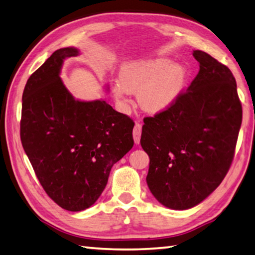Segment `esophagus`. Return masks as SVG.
Returning a JSON list of instances; mask_svg holds the SVG:
<instances>
[{
	"mask_svg": "<svg viewBox=\"0 0 255 255\" xmlns=\"http://www.w3.org/2000/svg\"><path fill=\"white\" fill-rule=\"evenodd\" d=\"M141 132H142V126L140 123H137L133 127V140L137 144L140 143V138H141Z\"/></svg>",
	"mask_w": 255,
	"mask_h": 255,
	"instance_id": "1",
	"label": "esophagus"
}]
</instances>
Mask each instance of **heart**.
Returning <instances> with one entry per match:
<instances>
[{
	"label": "heart",
	"instance_id": "heart-1",
	"mask_svg": "<svg viewBox=\"0 0 255 255\" xmlns=\"http://www.w3.org/2000/svg\"><path fill=\"white\" fill-rule=\"evenodd\" d=\"M119 79L113 84L116 99L124 102L129 93H138L140 107L155 114L167 110L180 97L186 71L181 64H171L169 59L154 58L125 63Z\"/></svg>",
	"mask_w": 255,
	"mask_h": 255
}]
</instances>
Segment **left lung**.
Here are the masks:
<instances>
[{"mask_svg": "<svg viewBox=\"0 0 255 255\" xmlns=\"http://www.w3.org/2000/svg\"><path fill=\"white\" fill-rule=\"evenodd\" d=\"M198 74L167 110L143 119L147 183L165 207L188 209L213 193L228 173L242 122L230 69L194 50Z\"/></svg>", "mask_w": 255, "mask_h": 255, "instance_id": "obj_1", "label": "left lung"}]
</instances>
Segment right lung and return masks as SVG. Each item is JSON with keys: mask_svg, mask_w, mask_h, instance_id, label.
Masks as SVG:
<instances>
[{"mask_svg": "<svg viewBox=\"0 0 255 255\" xmlns=\"http://www.w3.org/2000/svg\"><path fill=\"white\" fill-rule=\"evenodd\" d=\"M75 48L56 50L27 80L23 92L20 140L48 196L61 208L91 207L112 166L133 145L132 119L105 101L74 100L59 77Z\"/></svg>", "mask_w": 255, "mask_h": 255, "instance_id": "obj_1", "label": "right lung"}]
</instances>
